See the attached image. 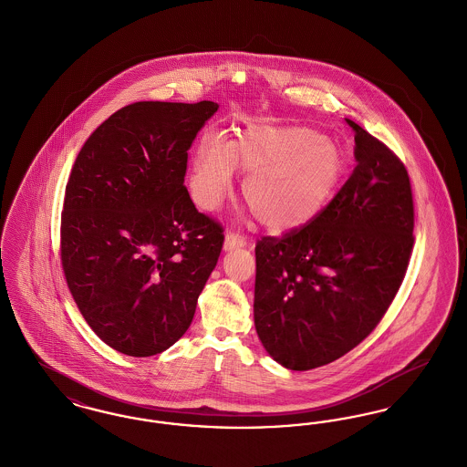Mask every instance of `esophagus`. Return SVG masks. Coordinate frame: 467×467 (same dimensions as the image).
<instances>
[{
    "label": "esophagus",
    "instance_id": "1",
    "mask_svg": "<svg viewBox=\"0 0 467 467\" xmlns=\"http://www.w3.org/2000/svg\"><path fill=\"white\" fill-rule=\"evenodd\" d=\"M244 244H246V240H244L242 234L227 233L225 240H223V250L231 252V250H236V248H244Z\"/></svg>",
    "mask_w": 467,
    "mask_h": 467
}]
</instances>
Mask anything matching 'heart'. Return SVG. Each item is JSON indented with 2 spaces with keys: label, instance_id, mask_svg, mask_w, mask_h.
Returning a JSON list of instances; mask_svg holds the SVG:
<instances>
[{
  "label": "heart",
  "instance_id": "obj_1",
  "mask_svg": "<svg viewBox=\"0 0 467 467\" xmlns=\"http://www.w3.org/2000/svg\"><path fill=\"white\" fill-rule=\"evenodd\" d=\"M246 173L244 198L269 231L285 233L310 223L331 201L345 159L333 140L305 126L250 124L233 145L204 138L194 157L189 189L202 210L221 206Z\"/></svg>",
  "mask_w": 467,
  "mask_h": 467
}]
</instances>
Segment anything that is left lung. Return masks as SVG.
Here are the masks:
<instances>
[{
    "instance_id": "8db88e82",
    "label": "left lung",
    "mask_w": 467,
    "mask_h": 467,
    "mask_svg": "<svg viewBox=\"0 0 467 467\" xmlns=\"http://www.w3.org/2000/svg\"><path fill=\"white\" fill-rule=\"evenodd\" d=\"M356 168L301 229L255 244L254 322L267 354L292 371L345 356L390 306L413 248L406 168L350 119Z\"/></svg>"
}]
</instances>
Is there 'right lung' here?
Instances as JSON below:
<instances>
[{
	"label": "right lung",
	"mask_w": 467,
	"mask_h": 467,
	"mask_svg": "<svg viewBox=\"0 0 467 467\" xmlns=\"http://www.w3.org/2000/svg\"><path fill=\"white\" fill-rule=\"evenodd\" d=\"M213 101H138L84 143L67 183L61 261L69 292L113 350L150 357L189 329L217 266L223 227L183 182Z\"/></svg>",
	"instance_id": "obj_1"
}]
</instances>
